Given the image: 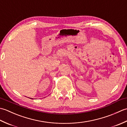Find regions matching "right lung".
Listing matches in <instances>:
<instances>
[{
	"label": "right lung",
	"instance_id": "obj_1",
	"mask_svg": "<svg viewBox=\"0 0 127 127\" xmlns=\"http://www.w3.org/2000/svg\"><path fill=\"white\" fill-rule=\"evenodd\" d=\"M30 98V99H33V98Z\"/></svg>",
	"mask_w": 127,
	"mask_h": 127
}]
</instances>
